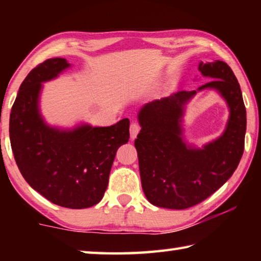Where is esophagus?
I'll list each match as a JSON object with an SVG mask.
<instances>
[{"label": "esophagus", "mask_w": 261, "mask_h": 261, "mask_svg": "<svg viewBox=\"0 0 261 261\" xmlns=\"http://www.w3.org/2000/svg\"><path fill=\"white\" fill-rule=\"evenodd\" d=\"M140 131V125L138 124V123H131L130 125V136H131V139H135L137 135L139 134Z\"/></svg>", "instance_id": "34e87169"}]
</instances>
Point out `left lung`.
I'll return each mask as SVG.
<instances>
[{
	"mask_svg": "<svg viewBox=\"0 0 261 261\" xmlns=\"http://www.w3.org/2000/svg\"><path fill=\"white\" fill-rule=\"evenodd\" d=\"M213 81L197 91H178L144 105L138 113L141 130L135 140L141 187L154 206L185 210L199 204L231 177L244 152L246 110L232 70L223 61L199 63ZM215 89L226 100L229 120L218 140L196 149L184 140L185 105L198 90Z\"/></svg>",
	"mask_w": 261,
	"mask_h": 261,
	"instance_id": "8db88e82",
	"label": "left lung"
}]
</instances>
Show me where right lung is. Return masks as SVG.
<instances>
[{"mask_svg": "<svg viewBox=\"0 0 261 261\" xmlns=\"http://www.w3.org/2000/svg\"><path fill=\"white\" fill-rule=\"evenodd\" d=\"M69 67L56 57L26 76L11 108L9 134L17 166L31 188L53 204L81 210L102 199L117 149L130 138V121L71 130L48 125L39 110L42 83Z\"/></svg>", "mask_w": 261, "mask_h": 261, "instance_id": "add662e5", "label": "right lung"}]
</instances>
